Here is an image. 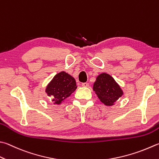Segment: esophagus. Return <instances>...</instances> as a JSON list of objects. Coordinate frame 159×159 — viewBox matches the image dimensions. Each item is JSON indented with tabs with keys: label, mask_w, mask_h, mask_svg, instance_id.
Segmentation results:
<instances>
[{
	"label": "esophagus",
	"mask_w": 159,
	"mask_h": 159,
	"mask_svg": "<svg viewBox=\"0 0 159 159\" xmlns=\"http://www.w3.org/2000/svg\"><path fill=\"white\" fill-rule=\"evenodd\" d=\"M82 86H83V87H88V86H89V84L86 83V82L82 83Z\"/></svg>",
	"instance_id": "34e87169"
}]
</instances>
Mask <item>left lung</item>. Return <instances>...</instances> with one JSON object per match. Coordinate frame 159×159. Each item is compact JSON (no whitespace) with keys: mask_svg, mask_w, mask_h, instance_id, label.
Returning a JSON list of instances; mask_svg holds the SVG:
<instances>
[{"mask_svg":"<svg viewBox=\"0 0 159 159\" xmlns=\"http://www.w3.org/2000/svg\"><path fill=\"white\" fill-rule=\"evenodd\" d=\"M93 90L101 102L106 106H113L123 95L120 86L110 75L102 73L96 77Z\"/></svg>","mask_w":159,"mask_h":159,"instance_id":"obj_1","label":"left lung"}]
</instances>
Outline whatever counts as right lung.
Masks as SVG:
<instances>
[{
	"mask_svg": "<svg viewBox=\"0 0 159 159\" xmlns=\"http://www.w3.org/2000/svg\"><path fill=\"white\" fill-rule=\"evenodd\" d=\"M75 80L64 71L55 75L46 89L48 96L51 97L53 104H60L77 89Z\"/></svg>",
	"mask_w": 159,
	"mask_h": 159,
	"instance_id": "1",
	"label": "right lung"
}]
</instances>
